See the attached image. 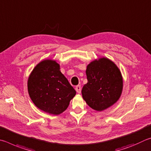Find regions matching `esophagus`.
<instances>
[{"label":"esophagus","instance_id":"esophagus-1","mask_svg":"<svg viewBox=\"0 0 151 151\" xmlns=\"http://www.w3.org/2000/svg\"><path fill=\"white\" fill-rule=\"evenodd\" d=\"M75 89H76V91H77L78 93H81V86L80 85L76 86Z\"/></svg>","mask_w":151,"mask_h":151}]
</instances>
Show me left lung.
<instances>
[{"label":"left lung","instance_id":"obj_1","mask_svg":"<svg viewBox=\"0 0 151 151\" xmlns=\"http://www.w3.org/2000/svg\"><path fill=\"white\" fill-rule=\"evenodd\" d=\"M88 83L81 93L86 104L97 111H103L117 103L123 88V76L119 69L109 58L103 57L87 65Z\"/></svg>","mask_w":151,"mask_h":151}]
</instances>
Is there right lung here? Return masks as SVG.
Instances as JSON below:
<instances>
[{
  "mask_svg": "<svg viewBox=\"0 0 151 151\" xmlns=\"http://www.w3.org/2000/svg\"><path fill=\"white\" fill-rule=\"evenodd\" d=\"M28 94L36 106L51 115H60L68 107L76 91L60 71L56 60L40 62L27 81Z\"/></svg>",
  "mask_w": 151,
  "mask_h": 151,
  "instance_id": "add662e5",
  "label": "right lung"
}]
</instances>
